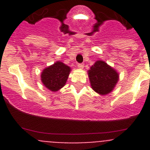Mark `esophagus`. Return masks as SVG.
<instances>
[{
	"label": "esophagus",
	"mask_w": 150,
	"mask_h": 150,
	"mask_svg": "<svg viewBox=\"0 0 150 150\" xmlns=\"http://www.w3.org/2000/svg\"><path fill=\"white\" fill-rule=\"evenodd\" d=\"M78 67L79 69H83V67H84V64H78Z\"/></svg>",
	"instance_id": "34e87169"
}]
</instances>
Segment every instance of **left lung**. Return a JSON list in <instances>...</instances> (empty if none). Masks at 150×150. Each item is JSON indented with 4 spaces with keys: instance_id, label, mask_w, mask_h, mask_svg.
I'll use <instances>...</instances> for the list:
<instances>
[{
    "instance_id": "8db88e82",
    "label": "left lung",
    "mask_w": 150,
    "mask_h": 150,
    "mask_svg": "<svg viewBox=\"0 0 150 150\" xmlns=\"http://www.w3.org/2000/svg\"><path fill=\"white\" fill-rule=\"evenodd\" d=\"M91 88L100 95L110 93L117 84L120 74L102 60H98L88 71Z\"/></svg>"
}]
</instances>
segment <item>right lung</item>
Returning <instances> with one entry per match:
<instances>
[{
  "instance_id": "1",
  "label": "right lung",
  "mask_w": 150,
  "mask_h": 150,
  "mask_svg": "<svg viewBox=\"0 0 150 150\" xmlns=\"http://www.w3.org/2000/svg\"><path fill=\"white\" fill-rule=\"evenodd\" d=\"M71 71L69 66L58 61L46 67L41 73V82L51 91H58L65 86Z\"/></svg>"
}]
</instances>
